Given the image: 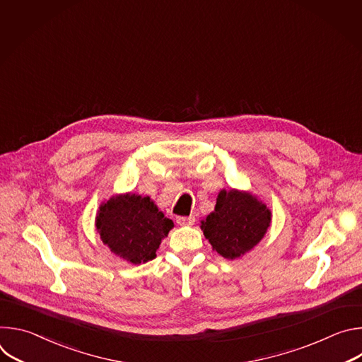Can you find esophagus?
I'll use <instances>...</instances> for the list:
<instances>
[{
  "label": "esophagus",
  "mask_w": 362,
  "mask_h": 362,
  "mask_svg": "<svg viewBox=\"0 0 362 362\" xmlns=\"http://www.w3.org/2000/svg\"><path fill=\"white\" fill-rule=\"evenodd\" d=\"M176 223L180 226H189L194 223V216H179L176 218Z\"/></svg>",
  "instance_id": "34e87169"
}]
</instances>
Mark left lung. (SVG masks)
I'll list each match as a JSON object with an SVG mask.
<instances>
[{
	"instance_id": "left-lung-1",
	"label": "left lung",
	"mask_w": 362,
	"mask_h": 362,
	"mask_svg": "<svg viewBox=\"0 0 362 362\" xmlns=\"http://www.w3.org/2000/svg\"><path fill=\"white\" fill-rule=\"evenodd\" d=\"M272 212L247 190L222 189L215 211L200 221V229L212 249L226 259H239L267 235Z\"/></svg>"
}]
</instances>
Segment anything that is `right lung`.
<instances>
[{
  "mask_svg": "<svg viewBox=\"0 0 362 362\" xmlns=\"http://www.w3.org/2000/svg\"><path fill=\"white\" fill-rule=\"evenodd\" d=\"M94 225L101 242L133 265L154 259L162 240L175 226L148 196L132 192L101 202Z\"/></svg>",
  "mask_w": 362,
  "mask_h": 362,
  "instance_id": "1",
  "label": "right lung"
}]
</instances>
